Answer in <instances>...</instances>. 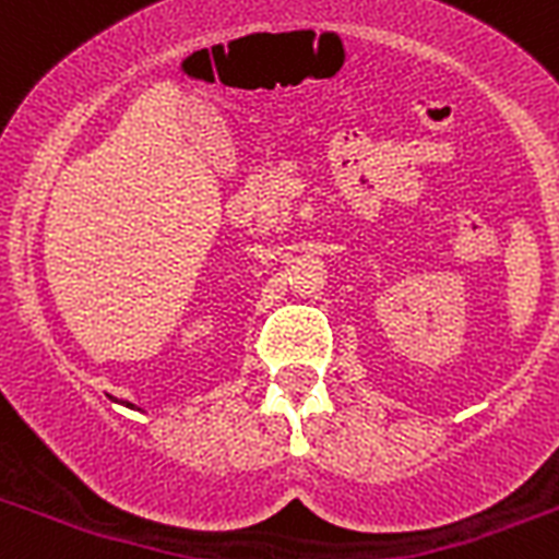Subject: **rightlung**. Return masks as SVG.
Segmentation results:
<instances>
[{"mask_svg": "<svg viewBox=\"0 0 559 559\" xmlns=\"http://www.w3.org/2000/svg\"><path fill=\"white\" fill-rule=\"evenodd\" d=\"M108 400H114V403H117V397H111V394H108ZM120 403H122V406H128V408H136L133 403H128V400H120Z\"/></svg>", "mask_w": 559, "mask_h": 559, "instance_id": "1", "label": "right lung"}]
</instances>
